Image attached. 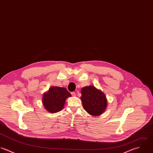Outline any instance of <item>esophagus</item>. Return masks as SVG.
<instances>
[{
    "mask_svg": "<svg viewBox=\"0 0 153 153\" xmlns=\"http://www.w3.org/2000/svg\"><path fill=\"white\" fill-rule=\"evenodd\" d=\"M71 94H72V96H75V93H74V92H72V93H71Z\"/></svg>",
    "mask_w": 153,
    "mask_h": 153,
    "instance_id": "1",
    "label": "esophagus"
}]
</instances>
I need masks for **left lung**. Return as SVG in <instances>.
I'll use <instances>...</instances> for the list:
<instances>
[{"label":"left lung","instance_id":"obj_1","mask_svg":"<svg viewBox=\"0 0 153 153\" xmlns=\"http://www.w3.org/2000/svg\"><path fill=\"white\" fill-rule=\"evenodd\" d=\"M82 105L84 110L91 115L97 116L104 113L107 108V100L101 90L92 85L81 89Z\"/></svg>","mask_w":153,"mask_h":153}]
</instances>
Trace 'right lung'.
Masks as SVG:
<instances>
[{
    "mask_svg": "<svg viewBox=\"0 0 153 153\" xmlns=\"http://www.w3.org/2000/svg\"><path fill=\"white\" fill-rule=\"evenodd\" d=\"M71 94L63 87H51L44 93L42 102L45 108L50 113H54L63 109L66 99Z\"/></svg>",
    "mask_w": 153,
    "mask_h": 153,
    "instance_id": "1",
    "label": "right lung"
}]
</instances>
